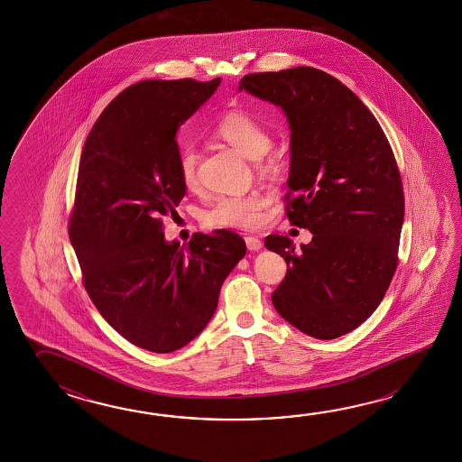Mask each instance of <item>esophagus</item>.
Wrapping results in <instances>:
<instances>
[{
	"mask_svg": "<svg viewBox=\"0 0 462 462\" xmlns=\"http://www.w3.org/2000/svg\"><path fill=\"white\" fill-rule=\"evenodd\" d=\"M245 245L249 251H261L263 249V243L261 239H257L254 236H245Z\"/></svg>",
	"mask_w": 462,
	"mask_h": 462,
	"instance_id": "1",
	"label": "esophagus"
}]
</instances>
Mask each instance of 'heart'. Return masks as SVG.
Segmentation results:
<instances>
[{"instance_id": "heart-1", "label": "heart", "mask_w": 462, "mask_h": 462, "mask_svg": "<svg viewBox=\"0 0 462 462\" xmlns=\"http://www.w3.org/2000/svg\"><path fill=\"white\" fill-rule=\"evenodd\" d=\"M217 135L227 145L251 160L263 157L271 147V134L257 118L245 112H229L217 124ZM199 153L193 145L181 148L178 158V173L185 188L198 185ZM264 198L257 193L217 198L208 209L205 221L209 226L226 229H251L263 221Z\"/></svg>"}]
</instances>
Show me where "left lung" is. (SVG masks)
<instances>
[{
  "label": "left lung",
  "instance_id": "1",
  "mask_svg": "<svg viewBox=\"0 0 462 462\" xmlns=\"http://www.w3.org/2000/svg\"><path fill=\"white\" fill-rule=\"evenodd\" d=\"M282 108L291 128L289 221L312 233L264 245L287 274L273 294L279 315L305 335L348 334L383 300L398 265L402 177L374 114L338 79L314 68L247 74L239 92Z\"/></svg>",
  "mask_w": 462,
  "mask_h": 462
}]
</instances>
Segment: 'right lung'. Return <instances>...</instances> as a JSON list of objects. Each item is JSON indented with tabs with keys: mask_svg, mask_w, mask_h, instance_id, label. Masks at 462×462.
<instances>
[{
	"mask_svg": "<svg viewBox=\"0 0 462 462\" xmlns=\"http://www.w3.org/2000/svg\"><path fill=\"white\" fill-rule=\"evenodd\" d=\"M221 79L142 80L100 114L82 148L69 237L90 300L130 344L170 354L203 332L221 285L245 257L239 235L217 229L167 241L162 217L187 188L177 132Z\"/></svg>",
	"mask_w": 462,
	"mask_h": 462,
	"instance_id": "1",
	"label": "right lung"
}]
</instances>
